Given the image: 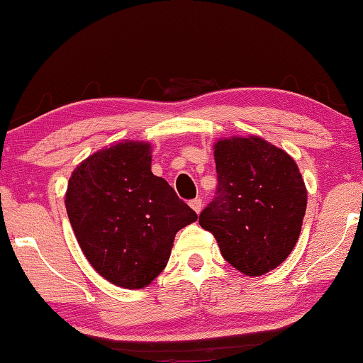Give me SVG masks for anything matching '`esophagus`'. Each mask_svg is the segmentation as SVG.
I'll return each instance as SVG.
<instances>
[{
	"label": "esophagus",
	"mask_w": 363,
	"mask_h": 363,
	"mask_svg": "<svg viewBox=\"0 0 363 363\" xmlns=\"http://www.w3.org/2000/svg\"><path fill=\"white\" fill-rule=\"evenodd\" d=\"M189 205H191V208L195 211V213H197V215H199V213L200 211H202V199H194V200H191V202H189Z\"/></svg>",
	"instance_id": "1"
}]
</instances>
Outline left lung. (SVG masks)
Returning a JSON list of instances; mask_svg holds the SVG:
<instances>
[{
  "mask_svg": "<svg viewBox=\"0 0 363 363\" xmlns=\"http://www.w3.org/2000/svg\"><path fill=\"white\" fill-rule=\"evenodd\" d=\"M216 197L199 223L221 255L247 276L279 267L294 249L307 208V189L294 158L262 137H228L213 145Z\"/></svg>",
  "mask_w": 363,
  "mask_h": 363,
  "instance_id": "obj_1",
  "label": "left lung"
}]
</instances>
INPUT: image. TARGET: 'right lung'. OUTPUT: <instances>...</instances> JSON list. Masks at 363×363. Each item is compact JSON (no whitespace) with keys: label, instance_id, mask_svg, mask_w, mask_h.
I'll return each mask as SVG.
<instances>
[{"label":"right lung","instance_id":"add662e5","mask_svg":"<svg viewBox=\"0 0 363 363\" xmlns=\"http://www.w3.org/2000/svg\"><path fill=\"white\" fill-rule=\"evenodd\" d=\"M72 231L100 276L124 289L147 287L169 260L176 233L197 213L152 172V145L123 140L72 171L65 197Z\"/></svg>","mask_w":363,"mask_h":363}]
</instances>
